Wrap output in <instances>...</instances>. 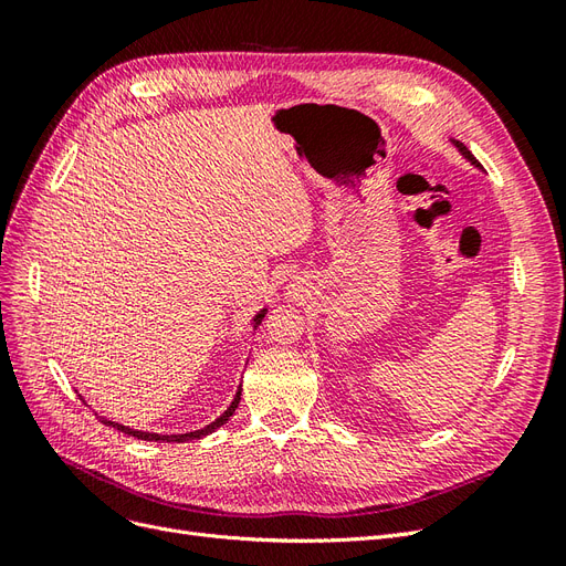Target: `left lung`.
I'll list each match as a JSON object with an SVG mask.
<instances>
[{"mask_svg":"<svg viewBox=\"0 0 566 566\" xmlns=\"http://www.w3.org/2000/svg\"><path fill=\"white\" fill-rule=\"evenodd\" d=\"M451 142H453V146H455V148L460 150V156H462V158H465V160H470V163H472L474 167H479V163L474 160V156H472V153L468 150V146H465V144H460V142H455V139H451Z\"/></svg>","mask_w":566,"mask_h":566,"instance_id":"8db88e82","label":"left lung"}]
</instances>
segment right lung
I'll return each instance as SVG.
<instances>
[{
  "label": "right lung",
  "instance_id": "1",
  "mask_svg": "<svg viewBox=\"0 0 566 566\" xmlns=\"http://www.w3.org/2000/svg\"><path fill=\"white\" fill-rule=\"evenodd\" d=\"M264 314H266V310H262V312H256L254 314V318H252V328L256 331V325L262 323V318H264ZM241 389L243 387H238V391H235V397H233V401L229 403V408L224 410V413H221L214 422H210V424H205L202 430H196V432H186V434H158V432H142V430H132V427H127V424H119V422H113V420H108V418H101L98 416V420L104 422V424H108V427H113V430H117V432H125V434H129V437H134V439H144V441H177V443H184V441H193V439H202V437H208V434H212L217 427H221L224 424L233 413H235V408H238V403H241Z\"/></svg>",
  "mask_w": 566,
  "mask_h": 566
}]
</instances>
